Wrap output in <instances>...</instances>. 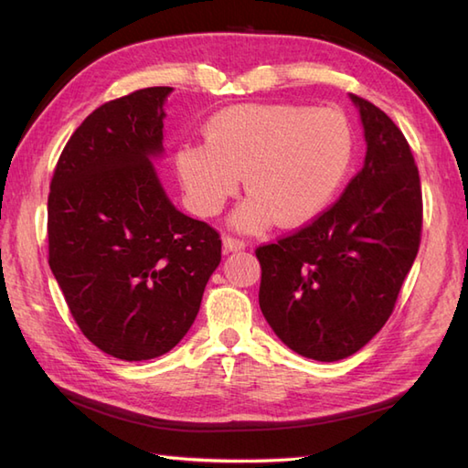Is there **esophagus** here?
<instances>
[{
    "label": "esophagus",
    "mask_w": 468,
    "mask_h": 468,
    "mask_svg": "<svg viewBox=\"0 0 468 468\" xmlns=\"http://www.w3.org/2000/svg\"><path fill=\"white\" fill-rule=\"evenodd\" d=\"M223 250H225V253L243 251L245 243L241 239H235V237H223Z\"/></svg>",
    "instance_id": "34e87169"
}]
</instances>
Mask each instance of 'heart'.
<instances>
[{"instance_id": "obj_1", "label": "heart", "mask_w": 468, "mask_h": 468, "mask_svg": "<svg viewBox=\"0 0 468 468\" xmlns=\"http://www.w3.org/2000/svg\"><path fill=\"white\" fill-rule=\"evenodd\" d=\"M354 136L344 114L300 104H237L205 124V144L176 148L186 205L217 215L241 185L251 191L233 213L241 231L271 223L302 227L325 211L352 165Z\"/></svg>"}]
</instances>
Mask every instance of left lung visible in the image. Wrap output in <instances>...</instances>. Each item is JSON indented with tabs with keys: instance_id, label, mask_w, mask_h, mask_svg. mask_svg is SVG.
<instances>
[{
	"instance_id": "left-lung-1",
	"label": "left lung",
	"mask_w": 468,
	"mask_h": 468,
	"mask_svg": "<svg viewBox=\"0 0 468 468\" xmlns=\"http://www.w3.org/2000/svg\"><path fill=\"white\" fill-rule=\"evenodd\" d=\"M366 158L337 201L293 235L255 251L260 307L300 356L335 362L382 330L420 245L419 168L400 128L350 94Z\"/></svg>"
}]
</instances>
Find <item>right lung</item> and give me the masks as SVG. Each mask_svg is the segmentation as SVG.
<instances>
[{"label":"right lung","mask_w":468,"mask_h":468,"mask_svg":"<svg viewBox=\"0 0 468 468\" xmlns=\"http://www.w3.org/2000/svg\"><path fill=\"white\" fill-rule=\"evenodd\" d=\"M171 92L143 88L96 108L49 185V270L82 334L126 362L183 340L221 261L218 233L178 211L154 171Z\"/></svg>","instance_id":"right-lung-1"}]
</instances>
